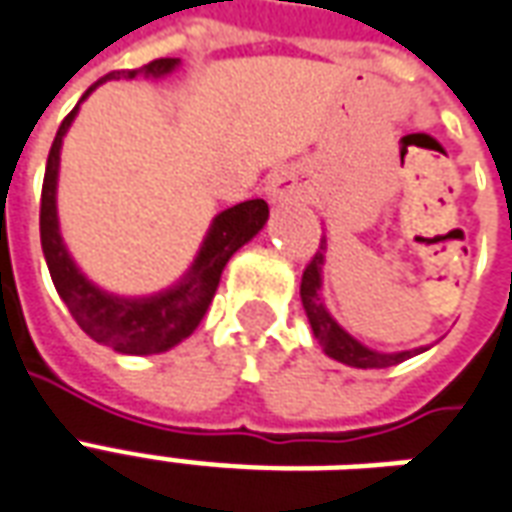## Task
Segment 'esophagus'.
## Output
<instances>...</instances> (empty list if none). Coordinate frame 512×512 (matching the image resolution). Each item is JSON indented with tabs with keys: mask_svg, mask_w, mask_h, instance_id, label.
<instances>
[{
	"mask_svg": "<svg viewBox=\"0 0 512 512\" xmlns=\"http://www.w3.org/2000/svg\"><path fill=\"white\" fill-rule=\"evenodd\" d=\"M300 190V184L292 173H275L270 184H267V195H270V201L275 204H281V201H292Z\"/></svg>",
	"mask_w": 512,
	"mask_h": 512,
	"instance_id": "1",
	"label": "esophagus"
}]
</instances>
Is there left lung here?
Listing matches in <instances>:
<instances>
[{"label":"left lung","instance_id":"8db88e82","mask_svg":"<svg viewBox=\"0 0 512 512\" xmlns=\"http://www.w3.org/2000/svg\"><path fill=\"white\" fill-rule=\"evenodd\" d=\"M325 253H328V239L322 237L320 250L314 253V259L306 267L303 273V281H300V300H303V308H306L308 325L314 331V339L322 344V350L328 358L339 361V364L355 366V369H386V366L402 364L413 355L424 353L430 347H413V350H397V353H380V350H372L361 344L355 336L344 331L339 322L333 320L331 311L325 308V300H322V267H325Z\"/></svg>","mask_w":512,"mask_h":512}]
</instances>
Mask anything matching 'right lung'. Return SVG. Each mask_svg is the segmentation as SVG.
Segmentation results:
<instances>
[{"label": "right lung", "mask_w": 512, "mask_h": 512, "mask_svg": "<svg viewBox=\"0 0 512 512\" xmlns=\"http://www.w3.org/2000/svg\"><path fill=\"white\" fill-rule=\"evenodd\" d=\"M181 65L179 57H162L154 63L134 68V71H112L96 85L85 90L79 104L88 99L93 90L107 79H165ZM79 104L65 115V121L57 129L52 151L46 159V176H43L41 192V245L49 273H52L54 289L63 297V303L71 311L76 325L88 333L93 342L107 344L115 353L123 355H154L165 353L170 347L184 342L198 322L204 320L206 308L220 284V275L228 259L237 253L245 242L256 237L270 217V209L262 198L242 201V204L223 209L212 217L206 228V237L192 259L190 270L179 281L162 292L143 297L112 295L90 281L88 275L76 267L74 256L68 253L60 234V217H57V179H60V151L63 137L71 129Z\"/></svg>", "instance_id": "right-lung-1"}]
</instances>
